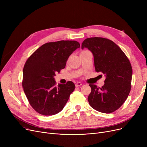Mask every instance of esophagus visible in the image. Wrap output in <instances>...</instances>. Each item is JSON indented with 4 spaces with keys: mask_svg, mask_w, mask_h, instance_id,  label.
<instances>
[{
    "mask_svg": "<svg viewBox=\"0 0 147 147\" xmlns=\"http://www.w3.org/2000/svg\"><path fill=\"white\" fill-rule=\"evenodd\" d=\"M75 85L76 87H79V86H80L82 85V83L81 82H77Z\"/></svg>",
    "mask_w": 147,
    "mask_h": 147,
    "instance_id": "1",
    "label": "esophagus"
}]
</instances>
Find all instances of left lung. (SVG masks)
Listing matches in <instances>:
<instances>
[{
	"label": "left lung",
	"instance_id": "obj_1",
	"mask_svg": "<svg viewBox=\"0 0 147 147\" xmlns=\"http://www.w3.org/2000/svg\"><path fill=\"white\" fill-rule=\"evenodd\" d=\"M85 48L93 54L95 71L105 76L101 88L89 84L91 92L88 98L89 103L99 112L111 113L119 109L129 94L132 66L119 46L108 38H88L82 44V49Z\"/></svg>",
	"mask_w": 147,
	"mask_h": 147
}]
</instances>
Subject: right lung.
I'll return each mask as SVG.
<instances>
[{
	"mask_svg": "<svg viewBox=\"0 0 147 147\" xmlns=\"http://www.w3.org/2000/svg\"><path fill=\"white\" fill-rule=\"evenodd\" d=\"M79 48L80 43L74 40L46 43L27 60L22 84L30 104L37 113L52 115L64 109L75 85L69 81L56 86L54 76L65 68L68 57Z\"/></svg>",
	"mask_w": 147,
	"mask_h": 147,
	"instance_id": "obj_1",
	"label": "right lung"
}]
</instances>
